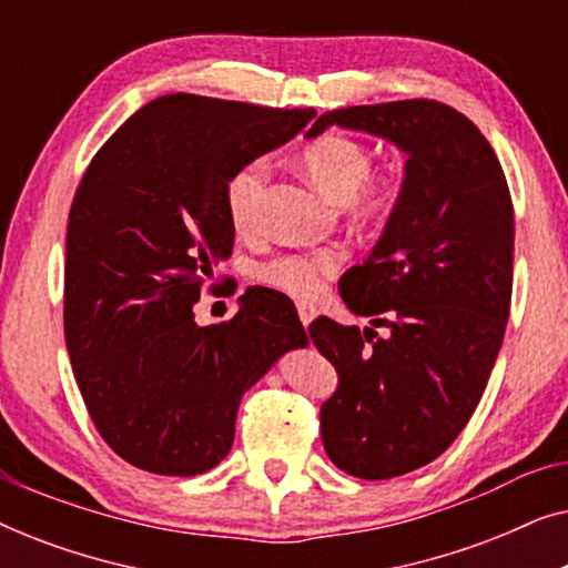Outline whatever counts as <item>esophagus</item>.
I'll return each instance as SVG.
<instances>
[{
	"mask_svg": "<svg viewBox=\"0 0 568 568\" xmlns=\"http://www.w3.org/2000/svg\"><path fill=\"white\" fill-rule=\"evenodd\" d=\"M297 315H300L302 325H310L313 323V317L317 315V310L313 305H307V302H297Z\"/></svg>",
	"mask_w": 568,
	"mask_h": 568,
	"instance_id": "esophagus-1",
	"label": "esophagus"
}]
</instances>
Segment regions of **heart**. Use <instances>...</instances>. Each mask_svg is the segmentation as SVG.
I'll return each instance as SVG.
<instances>
[{
	"label": "heart",
	"mask_w": 568,
	"mask_h": 568,
	"mask_svg": "<svg viewBox=\"0 0 568 568\" xmlns=\"http://www.w3.org/2000/svg\"><path fill=\"white\" fill-rule=\"evenodd\" d=\"M310 181L325 196L352 201V209L362 220H385L400 206L406 193V175L398 168L372 170V150L362 139L348 134H323L305 144L300 154ZM268 162L263 158L247 160L224 183V209L237 232L253 230L258 206L266 191ZM344 253L336 247L317 251L282 253L255 268L258 282L282 290L292 297L313 300L325 284L338 274Z\"/></svg>",
	"instance_id": "obj_1"
}]
</instances>
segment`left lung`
Listing matches in <instances>:
<instances>
[{
    "label": "left lung",
    "instance_id": "8db88e82",
    "mask_svg": "<svg viewBox=\"0 0 568 568\" xmlns=\"http://www.w3.org/2000/svg\"><path fill=\"white\" fill-rule=\"evenodd\" d=\"M331 123L408 154L400 206L369 258L338 282L356 315L390 333L331 317L310 325L338 375L321 406L325 453L348 476L385 480L437 460L486 390L511 307L515 206L491 144L453 105L338 108L307 136Z\"/></svg>",
    "mask_w": 568,
    "mask_h": 568
}]
</instances>
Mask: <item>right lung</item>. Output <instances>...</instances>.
I'll return each instance as SVG.
<instances>
[{"label":"right lung","mask_w":568,"mask_h":568,"mask_svg":"<svg viewBox=\"0 0 568 568\" xmlns=\"http://www.w3.org/2000/svg\"><path fill=\"white\" fill-rule=\"evenodd\" d=\"M313 115L175 92L131 115L84 170L67 224L64 336L92 424L136 468L220 465L243 393L307 344L290 297L266 286L222 325L201 328L193 305L232 253L227 178Z\"/></svg>","instance_id":"add662e5"}]
</instances>
